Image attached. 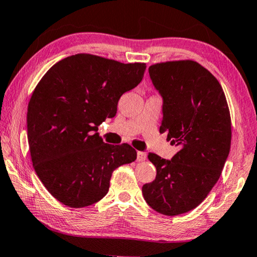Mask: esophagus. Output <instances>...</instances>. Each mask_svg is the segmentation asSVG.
<instances>
[{
    "label": "esophagus",
    "instance_id": "obj_1",
    "mask_svg": "<svg viewBox=\"0 0 257 257\" xmlns=\"http://www.w3.org/2000/svg\"><path fill=\"white\" fill-rule=\"evenodd\" d=\"M147 158V154L145 152H138L137 153V161L138 162H143V161H145Z\"/></svg>",
    "mask_w": 257,
    "mask_h": 257
}]
</instances>
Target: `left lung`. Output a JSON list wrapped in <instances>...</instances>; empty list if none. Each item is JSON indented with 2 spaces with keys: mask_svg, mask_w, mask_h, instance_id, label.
Masks as SVG:
<instances>
[{
  "mask_svg": "<svg viewBox=\"0 0 257 257\" xmlns=\"http://www.w3.org/2000/svg\"><path fill=\"white\" fill-rule=\"evenodd\" d=\"M162 96V124L168 141L179 146L171 160L149 154L155 180L143 186L146 203L164 215L194 210L222 172L231 145V120L220 82L195 61H170L149 68Z\"/></svg>",
  "mask_w": 257,
  "mask_h": 257,
  "instance_id": "1",
  "label": "left lung"
}]
</instances>
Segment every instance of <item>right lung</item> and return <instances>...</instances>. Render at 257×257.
<instances>
[{
	"label": "right lung",
	"mask_w": 257,
	"mask_h": 257,
	"mask_svg": "<svg viewBox=\"0 0 257 257\" xmlns=\"http://www.w3.org/2000/svg\"><path fill=\"white\" fill-rule=\"evenodd\" d=\"M145 63H121L76 54L55 63L28 104L27 133L36 175L52 196L70 207H85L105 196L112 172L132 163V146H113L98 125L116 114L120 97L144 77Z\"/></svg>",
	"instance_id": "1"
}]
</instances>
